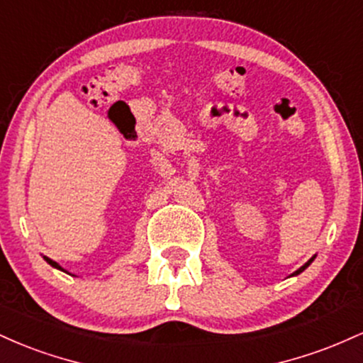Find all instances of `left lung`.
I'll use <instances>...</instances> for the list:
<instances>
[{
    "mask_svg": "<svg viewBox=\"0 0 363 363\" xmlns=\"http://www.w3.org/2000/svg\"><path fill=\"white\" fill-rule=\"evenodd\" d=\"M312 261H314V257H312V259H309V261H307V262H306V264H303V266H302V268H298V269H297V272H295L294 274H298V273H302V272H303V269H306V268H307V266H309Z\"/></svg>",
    "mask_w": 363,
    "mask_h": 363,
    "instance_id": "8db88e82",
    "label": "left lung"
}]
</instances>
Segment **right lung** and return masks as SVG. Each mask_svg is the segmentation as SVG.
Segmentation results:
<instances>
[{
    "label": "right lung",
    "instance_id": "add662e5",
    "mask_svg": "<svg viewBox=\"0 0 363 363\" xmlns=\"http://www.w3.org/2000/svg\"><path fill=\"white\" fill-rule=\"evenodd\" d=\"M45 261H48V262H49V264H51V266H54V268H57V269H62V268H61V266H60V264H57V262H54L52 259H49V257H45Z\"/></svg>",
    "mask_w": 363,
    "mask_h": 363
}]
</instances>
